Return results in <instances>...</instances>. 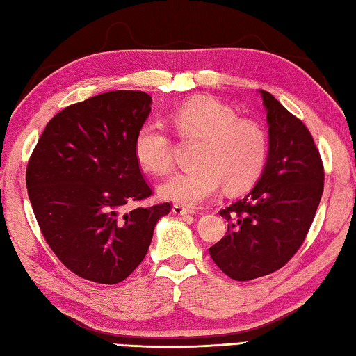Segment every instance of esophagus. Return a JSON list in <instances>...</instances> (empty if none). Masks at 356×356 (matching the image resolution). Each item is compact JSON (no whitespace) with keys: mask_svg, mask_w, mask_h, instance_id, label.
<instances>
[{"mask_svg":"<svg viewBox=\"0 0 356 356\" xmlns=\"http://www.w3.org/2000/svg\"><path fill=\"white\" fill-rule=\"evenodd\" d=\"M172 213L177 214V216H185V214H195V211H193L190 208H185L182 205H174L172 207Z\"/></svg>","mask_w":356,"mask_h":356,"instance_id":"1","label":"esophagus"}]
</instances>
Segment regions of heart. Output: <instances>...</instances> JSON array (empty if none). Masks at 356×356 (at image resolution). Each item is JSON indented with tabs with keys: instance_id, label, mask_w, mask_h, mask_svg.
<instances>
[{
	"instance_id": "1",
	"label": "heart",
	"mask_w": 356,
	"mask_h": 356,
	"mask_svg": "<svg viewBox=\"0 0 356 356\" xmlns=\"http://www.w3.org/2000/svg\"><path fill=\"white\" fill-rule=\"evenodd\" d=\"M171 124L184 138L200 139L197 166L172 174L159 188L161 195L186 208L199 207L225 184L228 191L245 190L263 171L268 134L260 124L209 96L193 97L171 111ZM134 157L142 170L162 174L171 168V140L161 122H148L136 134Z\"/></svg>"
}]
</instances>
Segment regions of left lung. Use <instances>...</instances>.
Wrapping results in <instances>:
<instances>
[{"label": "left lung", "instance_id": "left-lung-1", "mask_svg": "<svg viewBox=\"0 0 356 356\" xmlns=\"http://www.w3.org/2000/svg\"><path fill=\"white\" fill-rule=\"evenodd\" d=\"M259 93L269 127L266 163L252 190L220 211L228 232L209 248L211 259L237 282L268 275L292 259L324 186L321 157L306 125L270 93Z\"/></svg>", "mask_w": 356, "mask_h": 356}]
</instances>
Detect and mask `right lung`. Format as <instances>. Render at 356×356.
Returning a JSON list of instances; mask_svg holds the SVG:
<instances>
[{
  "label": "right lung",
  "instance_id": "obj_1",
  "mask_svg": "<svg viewBox=\"0 0 356 356\" xmlns=\"http://www.w3.org/2000/svg\"><path fill=\"white\" fill-rule=\"evenodd\" d=\"M151 96L116 90L53 116L26 171L29 199L51 251L74 274L102 284L139 266L170 203L127 208L151 195L134 157Z\"/></svg>",
  "mask_w": 356,
  "mask_h": 356
}]
</instances>
